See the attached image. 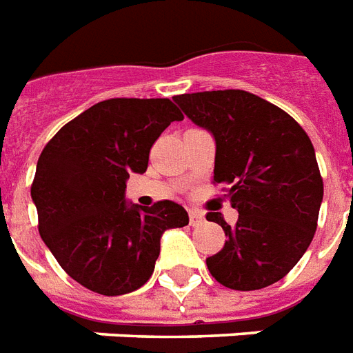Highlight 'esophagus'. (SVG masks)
<instances>
[{"label": "esophagus", "mask_w": 353, "mask_h": 353, "mask_svg": "<svg viewBox=\"0 0 353 353\" xmlns=\"http://www.w3.org/2000/svg\"><path fill=\"white\" fill-rule=\"evenodd\" d=\"M188 218H190V225L192 227H199L205 221L203 214L198 212V210H190V212H188Z\"/></svg>", "instance_id": "34e87169"}]
</instances>
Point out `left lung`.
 <instances>
[{
    "label": "left lung",
    "instance_id": "1",
    "mask_svg": "<svg viewBox=\"0 0 353 353\" xmlns=\"http://www.w3.org/2000/svg\"><path fill=\"white\" fill-rule=\"evenodd\" d=\"M188 119L216 139L214 185L238 210L236 225L209 216L225 245L207 258L221 285L262 290L295 268L317 231L324 185L307 133L284 110L249 91L174 97Z\"/></svg>",
    "mask_w": 353,
    "mask_h": 353
}]
</instances>
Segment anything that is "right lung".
Instances as JSON below:
<instances>
[{"label":"right lung","mask_w":353,"mask_h":353,"mask_svg":"<svg viewBox=\"0 0 353 353\" xmlns=\"http://www.w3.org/2000/svg\"><path fill=\"white\" fill-rule=\"evenodd\" d=\"M183 113L170 99H108L69 121L41 150L30 196L38 231L60 268L106 296L148 282L166 229L188 225L187 210L163 199L126 205L130 174L148 168L150 150Z\"/></svg>","instance_id":"right-lung-1"}]
</instances>
